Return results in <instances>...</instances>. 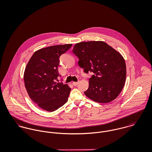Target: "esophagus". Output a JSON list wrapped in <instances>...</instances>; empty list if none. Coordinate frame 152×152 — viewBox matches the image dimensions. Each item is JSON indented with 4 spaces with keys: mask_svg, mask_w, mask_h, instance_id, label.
<instances>
[{
    "mask_svg": "<svg viewBox=\"0 0 152 152\" xmlns=\"http://www.w3.org/2000/svg\"><path fill=\"white\" fill-rule=\"evenodd\" d=\"M78 83H79V81H78V82H73V83H72V85H73L74 86H76L78 84Z\"/></svg>",
    "mask_w": 152,
    "mask_h": 152,
    "instance_id": "obj_1",
    "label": "esophagus"
}]
</instances>
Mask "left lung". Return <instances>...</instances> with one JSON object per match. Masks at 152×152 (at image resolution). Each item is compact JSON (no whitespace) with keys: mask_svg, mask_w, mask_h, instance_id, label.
Returning a JSON list of instances; mask_svg holds the SVG:
<instances>
[{"mask_svg":"<svg viewBox=\"0 0 152 152\" xmlns=\"http://www.w3.org/2000/svg\"><path fill=\"white\" fill-rule=\"evenodd\" d=\"M72 53L79 58L84 72H92L89 87L84 92L91 99L108 103L117 98L125 85L126 68L122 55L102 41L76 44Z\"/></svg>","mask_w":152,"mask_h":152,"instance_id":"8db88e82","label":"left lung"}]
</instances>
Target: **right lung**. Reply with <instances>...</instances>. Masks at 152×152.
<instances>
[{"instance_id":"right-lung-1","label":"right lung","mask_w":152,"mask_h":152,"mask_svg":"<svg viewBox=\"0 0 152 152\" xmlns=\"http://www.w3.org/2000/svg\"><path fill=\"white\" fill-rule=\"evenodd\" d=\"M72 44L50 46L36 51L31 56L24 73L27 93L40 108L49 112L63 106L71 89L63 83H56L59 75L60 57Z\"/></svg>"}]
</instances>
